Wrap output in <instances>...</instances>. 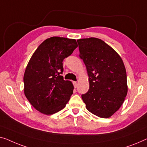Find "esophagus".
<instances>
[{"label":"esophagus","mask_w":147,"mask_h":147,"mask_svg":"<svg viewBox=\"0 0 147 147\" xmlns=\"http://www.w3.org/2000/svg\"><path fill=\"white\" fill-rule=\"evenodd\" d=\"M73 83L74 87V88H76V87H77V82H74H74H73Z\"/></svg>","instance_id":"34e87169"}]
</instances>
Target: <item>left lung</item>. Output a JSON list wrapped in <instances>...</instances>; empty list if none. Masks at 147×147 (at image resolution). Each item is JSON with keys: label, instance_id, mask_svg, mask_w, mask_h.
<instances>
[{"label": "left lung", "instance_id": "obj_1", "mask_svg": "<svg viewBox=\"0 0 147 147\" xmlns=\"http://www.w3.org/2000/svg\"><path fill=\"white\" fill-rule=\"evenodd\" d=\"M77 42L79 56L89 76V90L82 95L83 102L94 115L110 117L120 108L127 94L126 70L122 59L100 39H80Z\"/></svg>", "mask_w": 147, "mask_h": 147}]
</instances>
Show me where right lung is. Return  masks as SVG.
Instances as JSON below:
<instances>
[{
    "mask_svg": "<svg viewBox=\"0 0 147 147\" xmlns=\"http://www.w3.org/2000/svg\"><path fill=\"white\" fill-rule=\"evenodd\" d=\"M78 47L75 39L52 37L41 43L26 67L24 94L34 108L52 115L65 108L73 93L71 81L64 80L63 61Z\"/></svg>",
    "mask_w": 147,
    "mask_h": 147,
    "instance_id": "obj_1",
    "label": "right lung"
}]
</instances>
